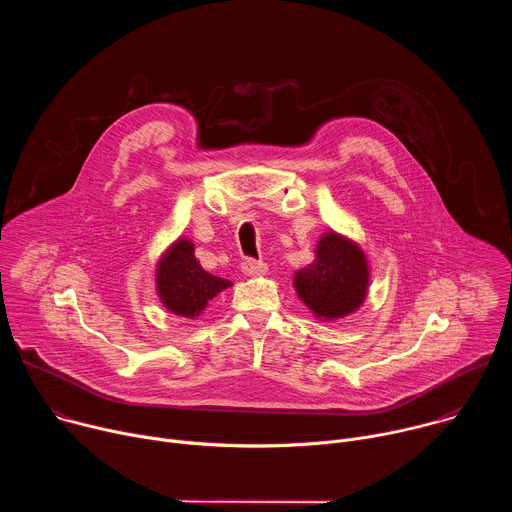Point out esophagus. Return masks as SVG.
<instances>
[{"label":"esophagus","instance_id":"34e87169","mask_svg":"<svg viewBox=\"0 0 512 512\" xmlns=\"http://www.w3.org/2000/svg\"><path fill=\"white\" fill-rule=\"evenodd\" d=\"M241 271H243V275H247V277H257V275H265V273H267V265H265L263 261L247 259V261L241 265Z\"/></svg>","mask_w":512,"mask_h":512}]
</instances>
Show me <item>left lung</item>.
Here are the masks:
<instances>
[{
  "label": "left lung",
  "instance_id": "1",
  "mask_svg": "<svg viewBox=\"0 0 512 512\" xmlns=\"http://www.w3.org/2000/svg\"><path fill=\"white\" fill-rule=\"evenodd\" d=\"M369 285L371 267L362 247L332 229L320 237L314 261L294 273L298 298L320 322L342 320L360 310Z\"/></svg>",
  "mask_w": 512,
  "mask_h": 512
}]
</instances>
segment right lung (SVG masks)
Segmentation results:
<instances>
[{
    "label": "right lung",
    "instance_id": "obj_1",
    "mask_svg": "<svg viewBox=\"0 0 512 512\" xmlns=\"http://www.w3.org/2000/svg\"><path fill=\"white\" fill-rule=\"evenodd\" d=\"M231 285L229 279L200 267L194 243L186 237H178L156 263V294L164 308L180 318L196 320L208 302Z\"/></svg>",
    "mask_w": 512,
    "mask_h": 512
}]
</instances>
